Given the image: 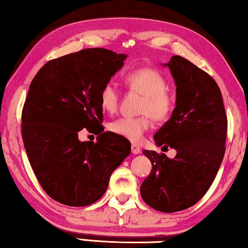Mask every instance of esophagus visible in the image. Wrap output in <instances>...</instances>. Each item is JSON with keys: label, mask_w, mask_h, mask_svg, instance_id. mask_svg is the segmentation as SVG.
<instances>
[{"label": "esophagus", "mask_w": 248, "mask_h": 248, "mask_svg": "<svg viewBox=\"0 0 248 248\" xmlns=\"http://www.w3.org/2000/svg\"><path fill=\"white\" fill-rule=\"evenodd\" d=\"M131 151H132V154H133V155H139L141 152V149H140V147H139V145L133 143L131 145Z\"/></svg>", "instance_id": "esophagus-1"}]
</instances>
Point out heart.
Wrapping results in <instances>:
<instances>
[{"instance_id":"heart-1","label":"heart","mask_w":248,"mask_h":248,"mask_svg":"<svg viewBox=\"0 0 248 248\" xmlns=\"http://www.w3.org/2000/svg\"><path fill=\"white\" fill-rule=\"evenodd\" d=\"M128 89L143 96L140 105V117H123L108 125L110 132L132 142H139L150 127V116L164 121L170 116L175 108V98L167 90V81L159 71L142 67L125 76ZM100 107L109 114L116 113L120 105V93L114 83L108 82L101 88Z\"/></svg>"}]
</instances>
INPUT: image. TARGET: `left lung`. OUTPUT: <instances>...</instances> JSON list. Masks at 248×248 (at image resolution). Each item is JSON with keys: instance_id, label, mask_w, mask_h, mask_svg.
<instances>
[{"instance_id": "left-lung-1", "label": "left lung", "mask_w": 248, "mask_h": 248, "mask_svg": "<svg viewBox=\"0 0 248 248\" xmlns=\"http://www.w3.org/2000/svg\"><path fill=\"white\" fill-rule=\"evenodd\" d=\"M164 66L175 80L176 107L155 141L177 154L170 159L143 151L152 169L140 193L152 209L171 213L194 205L215 181L226 150L227 116L221 91L212 77L178 55Z\"/></svg>"}]
</instances>
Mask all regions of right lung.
Returning a JSON list of instances; mask_svg holds the SVG:
<instances>
[{"instance_id":"right-lung-1","label":"right lung","mask_w":248,"mask_h":248,"mask_svg":"<svg viewBox=\"0 0 248 248\" xmlns=\"http://www.w3.org/2000/svg\"><path fill=\"white\" fill-rule=\"evenodd\" d=\"M125 54L87 48L47 62L30 83L21 133L39 184L55 201L86 206L98 201L131 152V143L104 132L99 94L122 69ZM86 127L97 142H81Z\"/></svg>"}]
</instances>
